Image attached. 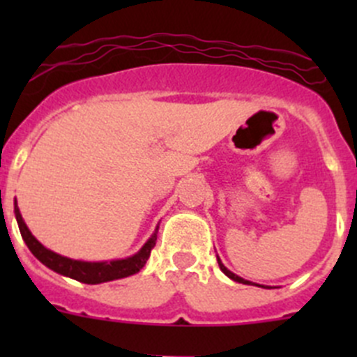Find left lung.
I'll return each instance as SVG.
<instances>
[{"label": "left lung", "instance_id": "1", "mask_svg": "<svg viewBox=\"0 0 357 357\" xmlns=\"http://www.w3.org/2000/svg\"><path fill=\"white\" fill-rule=\"evenodd\" d=\"M218 264H219V268H221V271L225 273V275L228 276V278H231L233 282L243 283V285H254V283H252V282H248V280H243V278H240V276H236L235 273H231V271H229V269L226 268L225 264H222V262H221V259H219V257H218ZM257 287H261V285H257ZM264 289H268V287H264Z\"/></svg>", "mask_w": 357, "mask_h": 357}]
</instances>
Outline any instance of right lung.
Returning a JSON list of instances; mask_svg holds the SVG:
<instances>
[{
  "instance_id": "obj_1",
  "label": "right lung",
  "mask_w": 357,
  "mask_h": 357,
  "mask_svg": "<svg viewBox=\"0 0 357 357\" xmlns=\"http://www.w3.org/2000/svg\"><path fill=\"white\" fill-rule=\"evenodd\" d=\"M15 218L19 222L20 235H22L25 245L29 247V250L39 259L45 266H48L50 269H53L59 275L68 276L72 280H77L81 283H88V285H96V283H105L112 282V280L126 278V276L136 275L143 266L146 264L150 257V252L155 247L157 242V233L158 226L153 231V235L146 240V243L139 248V252H136L135 255L128 259H119V261H110V262H84V261H74V259L63 257V255L55 254L50 248L38 242V240L32 236V233L29 231L27 225L24 222L22 214H20L19 207H17L15 200Z\"/></svg>"
}]
</instances>
